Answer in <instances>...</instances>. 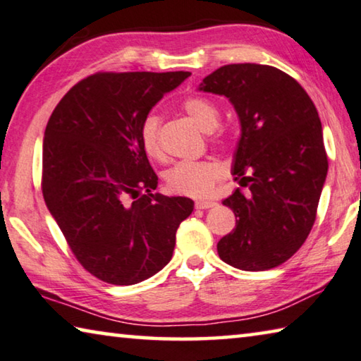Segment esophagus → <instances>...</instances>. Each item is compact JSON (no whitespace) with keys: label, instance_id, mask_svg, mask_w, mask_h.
I'll return each instance as SVG.
<instances>
[{"label":"esophagus","instance_id":"1","mask_svg":"<svg viewBox=\"0 0 361 361\" xmlns=\"http://www.w3.org/2000/svg\"><path fill=\"white\" fill-rule=\"evenodd\" d=\"M212 206H216L214 202H206V200H200V202L195 203V208L197 209H209Z\"/></svg>","mask_w":361,"mask_h":361}]
</instances>
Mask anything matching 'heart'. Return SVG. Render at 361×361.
Here are the masks:
<instances>
[{
	"mask_svg": "<svg viewBox=\"0 0 361 361\" xmlns=\"http://www.w3.org/2000/svg\"><path fill=\"white\" fill-rule=\"evenodd\" d=\"M182 107L187 115L203 129V131L214 133L216 144L227 145L230 142V131L227 128L216 129L219 123V109L212 100L206 97H190L187 99ZM161 129V118L155 111H150L144 116L139 128V139L144 152L150 158H161L163 147L159 139ZM222 168L216 161L203 159V161H180L174 164L166 173V185L171 192L185 195V197H206L214 184L221 179Z\"/></svg>",
	"mask_w": 361,
	"mask_h": 361,
	"instance_id": "obj_1",
	"label": "heart"
}]
</instances>
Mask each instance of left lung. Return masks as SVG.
Listing matches in <instances>:
<instances>
[{"label": "left lung", "instance_id": "8db88e82", "mask_svg": "<svg viewBox=\"0 0 361 361\" xmlns=\"http://www.w3.org/2000/svg\"><path fill=\"white\" fill-rule=\"evenodd\" d=\"M198 90L226 96L241 126L232 174L247 193L236 188L222 202L236 226L217 252L235 269L279 267L309 236L326 179L315 105L296 80L270 65H224Z\"/></svg>", "mask_w": 361, "mask_h": 361}]
</instances>
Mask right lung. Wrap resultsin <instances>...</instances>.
Returning a JSON list of instances; mask_svg holds the SVG:
<instances>
[{
  "instance_id": "add662e5",
  "label": "right lung",
  "mask_w": 361,
  "mask_h": 361,
  "mask_svg": "<svg viewBox=\"0 0 361 361\" xmlns=\"http://www.w3.org/2000/svg\"><path fill=\"white\" fill-rule=\"evenodd\" d=\"M188 76L94 73L65 94L47 121L46 206L78 262L110 285H135L161 270L193 211L190 198L153 193L158 176L139 139L144 116Z\"/></svg>"
}]
</instances>
